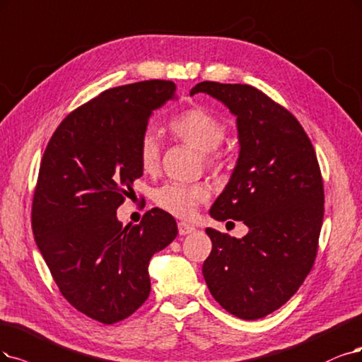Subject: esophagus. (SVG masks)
I'll list each match as a JSON object with an SVG mask.
<instances>
[{"label":"esophagus","instance_id":"34e87169","mask_svg":"<svg viewBox=\"0 0 362 362\" xmlns=\"http://www.w3.org/2000/svg\"><path fill=\"white\" fill-rule=\"evenodd\" d=\"M177 228H179V234L180 235H188V234L195 233V226L186 223V222H179L177 223Z\"/></svg>","mask_w":362,"mask_h":362}]
</instances>
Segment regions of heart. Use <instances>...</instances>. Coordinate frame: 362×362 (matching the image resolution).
<instances>
[{"instance_id":"b5f03b06","label":"heart","mask_w":362,"mask_h":362,"mask_svg":"<svg viewBox=\"0 0 362 362\" xmlns=\"http://www.w3.org/2000/svg\"><path fill=\"white\" fill-rule=\"evenodd\" d=\"M168 129L174 137L182 143L194 147L203 155L204 163L218 165L223 158L216 147L222 143L226 134L223 120L204 107H192L173 117ZM160 147L156 134L147 128L140 139L139 158L144 171H153L159 164ZM207 198V191L198 185L167 183L158 188L153 194L158 207L171 213V215L189 219L195 215L197 207Z\"/></svg>"}]
</instances>
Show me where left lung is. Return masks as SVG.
<instances>
[{
	"mask_svg": "<svg viewBox=\"0 0 362 362\" xmlns=\"http://www.w3.org/2000/svg\"><path fill=\"white\" fill-rule=\"evenodd\" d=\"M237 117L240 153L210 209L216 221H242L249 233H206L209 291L226 312L255 320L282 307L310 273L324 219V182L310 139L291 112L259 89L202 82L192 88Z\"/></svg>",
	"mask_w": 362,
	"mask_h": 362,
	"instance_id": "8db88e82",
	"label": "left lung"
}]
</instances>
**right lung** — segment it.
Listing matches in <instances>:
<instances>
[{
    "label": "right lung",
    "mask_w": 362,
    "mask_h": 362,
    "mask_svg": "<svg viewBox=\"0 0 362 362\" xmlns=\"http://www.w3.org/2000/svg\"><path fill=\"white\" fill-rule=\"evenodd\" d=\"M176 98L170 80L107 89L66 116L47 143L33 199L35 243L64 298L112 325L151 292L147 267L177 235L170 213L152 209L124 226L116 210L141 177V134L153 110Z\"/></svg>",
    "instance_id": "add662e5"
}]
</instances>
